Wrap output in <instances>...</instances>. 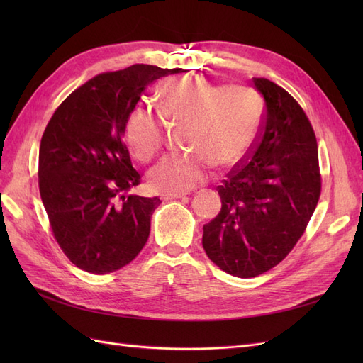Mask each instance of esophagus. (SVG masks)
Wrapping results in <instances>:
<instances>
[{
	"mask_svg": "<svg viewBox=\"0 0 363 363\" xmlns=\"http://www.w3.org/2000/svg\"><path fill=\"white\" fill-rule=\"evenodd\" d=\"M188 194L184 192H167V194H162V200H177V199H184V196Z\"/></svg>",
	"mask_w": 363,
	"mask_h": 363,
	"instance_id": "1",
	"label": "esophagus"
}]
</instances>
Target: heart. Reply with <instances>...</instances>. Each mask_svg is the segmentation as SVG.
Wrapping results in <instances>:
<instances>
[{"mask_svg": "<svg viewBox=\"0 0 363 363\" xmlns=\"http://www.w3.org/2000/svg\"><path fill=\"white\" fill-rule=\"evenodd\" d=\"M157 112L164 123H186L184 145L159 162L148 174L160 191L183 192L203 183L213 164L230 168L255 145L262 123V101L247 84L221 86L199 77L172 79L159 89ZM125 144L135 159L150 162L164 142L162 121L136 107L124 125Z\"/></svg>", "mask_w": 363, "mask_h": 363, "instance_id": "1", "label": "heart"}]
</instances>
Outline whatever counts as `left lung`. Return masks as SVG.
Wrapping results in <instances>:
<instances>
[{
    "label": "left lung",
    "instance_id": "obj_1",
    "mask_svg": "<svg viewBox=\"0 0 363 363\" xmlns=\"http://www.w3.org/2000/svg\"><path fill=\"white\" fill-rule=\"evenodd\" d=\"M252 83L265 98L257 139L216 188L221 212L203 227L208 259L240 279L289 255L321 195L316 136L303 107L268 79Z\"/></svg>",
    "mask_w": 363,
    "mask_h": 363
}]
</instances>
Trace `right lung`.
I'll use <instances>...</instances> for the list:
<instances>
[{"label": "right lung", "instance_id": "obj_1", "mask_svg": "<svg viewBox=\"0 0 363 363\" xmlns=\"http://www.w3.org/2000/svg\"><path fill=\"white\" fill-rule=\"evenodd\" d=\"M152 65L95 75L52 113L39 148V192L51 232L77 268L118 271L147 244L159 196L140 184L123 142L124 125L145 87L174 74Z\"/></svg>", "mask_w": 363, "mask_h": 363}]
</instances>
